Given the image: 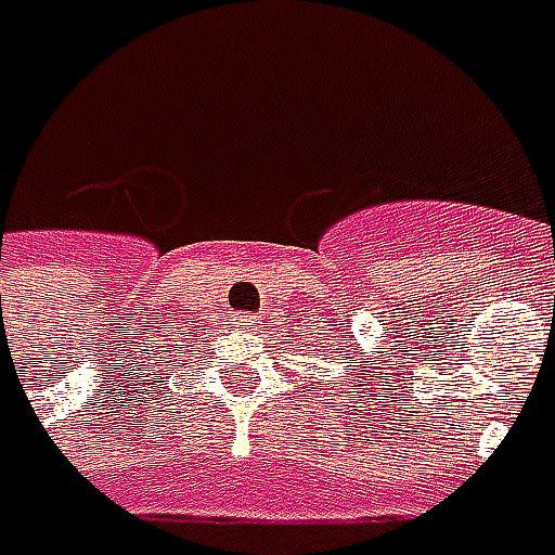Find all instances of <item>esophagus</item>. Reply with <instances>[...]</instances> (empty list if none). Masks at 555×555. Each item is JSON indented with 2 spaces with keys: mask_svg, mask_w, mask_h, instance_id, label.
Masks as SVG:
<instances>
[{
  "mask_svg": "<svg viewBox=\"0 0 555 555\" xmlns=\"http://www.w3.org/2000/svg\"><path fill=\"white\" fill-rule=\"evenodd\" d=\"M234 324L246 333H259V327H262V318H259V314H249V311H241V314L234 318Z\"/></svg>",
  "mask_w": 555,
  "mask_h": 555,
  "instance_id": "esophagus-1",
  "label": "esophagus"
}]
</instances>
